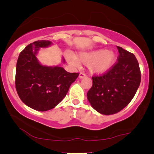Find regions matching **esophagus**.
<instances>
[{
    "mask_svg": "<svg viewBox=\"0 0 154 154\" xmlns=\"http://www.w3.org/2000/svg\"><path fill=\"white\" fill-rule=\"evenodd\" d=\"M85 76H86V74H85V73H83V72L80 73V74H79V78H80V79H83V78L85 77Z\"/></svg>",
    "mask_w": 154,
    "mask_h": 154,
    "instance_id": "obj_1",
    "label": "esophagus"
}]
</instances>
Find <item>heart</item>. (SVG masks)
I'll list each match as a JSON object with an SVG mask.
<instances>
[{"label": "heart", "instance_id": "b5f03b06", "mask_svg": "<svg viewBox=\"0 0 154 154\" xmlns=\"http://www.w3.org/2000/svg\"><path fill=\"white\" fill-rule=\"evenodd\" d=\"M66 57L71 64L74 66L79 65V60L73 54L67 52ZM78 59L84 64H88V68L92 73H103L113 66L116 60V55L111 50L100 49L79 53Z\"/></svg>", "mask_w": 154, "mask_h": 154}]
</instances>
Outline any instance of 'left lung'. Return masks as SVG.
Returning a JSON list of instances; mask_svg holds the SVG:
<instances>
[{"mask_svg": "<svg viewBox=\"0 0 154 154\" xmlns=\"http://www.w3.org/2000/svg\"><path fill=\"white\" fill-rule=\"evenodd\" d=\"M117 62L102 74L94 75L87 93L92 106L104 115L117 113L127 106L141 82L138 61L131 52L117 46Z\"/></svg>", "mask_w": 154, "mask_h": 154, "instance_id": "8db88e82", "label": "left lung"}]
</instances>
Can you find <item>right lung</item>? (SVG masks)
Segmentation results:
<instances>
[{"instance_id": "right-lung-1", "label": "right lung", "mask_w": 154, "mask_h": 154, "mask_svg": "<svg viewBox=\"0 0 154 154\" xmlns=\"http://www.w3.org/2000/svg\"><path fill=\"white\" fill-rule=\"evenodd\" d=\"M51 43L45 40L30 43L20 52L17 62V92L25 104L40 111L50 110L60 104L79 75L67 72L60 66L39 64L35 57L37 51Z\"/></svg>"}]
</instances>
